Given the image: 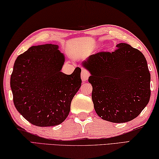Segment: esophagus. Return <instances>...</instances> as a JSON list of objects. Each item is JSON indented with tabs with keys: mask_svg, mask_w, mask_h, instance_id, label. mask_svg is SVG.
Wrapping results in <instances>:
<instances>
[{
	"mask_svg": "<svg viewBox=\"0 0 159 159\" xmlns=\"http://www.w3.org/2000/svg\"><path fill=\"white\" fill-rule=\"evenodd\" d=\"M90 76V73L89 72L88 70L86 69H82V72H81V78L83 82L86 81V80H88V78Z\"/></svg>",
	"mask_w": 159,
	"mask_h": 159,
	"instance_id": "34e87169",
	"label": "esophagus"
}]
</instances>
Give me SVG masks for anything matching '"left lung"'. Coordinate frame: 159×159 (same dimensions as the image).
Returning <instances> with one entry per match:
<instances>
[{
	"label": "left lung",
	"instance_id": "obj_1",
	"mask_svg": "<svg viewBox=\"0 0 159 159\" xmlns=\"http://www.w3.org/2000/svg\"><path fill=\"white\" fill-rule=\"evenodd\" d=\"M113 52L101 51L83 62L92 75V98L97 115L112 123L137 118L149 103L151 75L141 51L121 43Z\"/></svg>",
	"mask_w": 159,
	"mask_h": 159
}]
</instances>
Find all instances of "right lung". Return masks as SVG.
<instances>
[{
	"instance_id": "obj_1",
	"label": "right lung",
	"mask_w": 159,
	"mask_h": 159,
	"mask_svg": "<svg viewBox=\"0 0 159 159\" xmlns=\"http://www.w3.org/2000/svg\"><path fill=\"white\" fill-rule=\"evenodd\" d=\"M58 48L54 44L32 46L17 57L10 77L15 108L38 127L62 123L81 87V68L71 75L61 72L65 58Z\"/></svg>"
}]
</instances>
